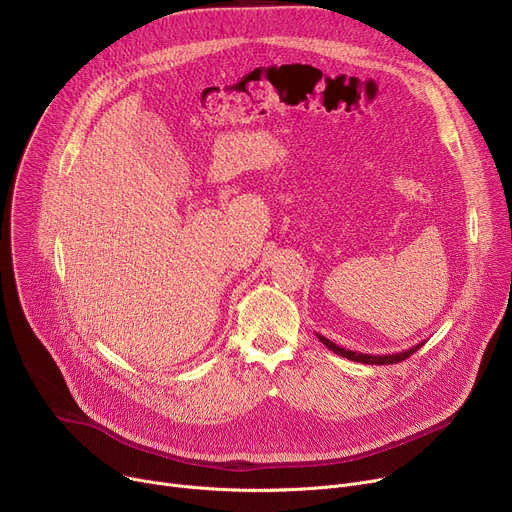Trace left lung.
Segmentation results:
<instances>
[{
    "instance_id": "8db88e82",
    "label": "left lung",
    "mask_w": 512,
    "mask_h": 512,
    "mask_svg": "<svg viewBox=\"0 0 512 512\" xmlns=\"http://www.w3.org/2000/svg\"><path fill=\"white\" fill-rule=\"evenodd\" d=\"M317 337H319V342H321L323 346H327L331 352H335V354H339V356H344V358H348V360H354V362H362V364H395V362H401V360H405V358H410L416 350H420V348L424 346V344H418V346H414V348H410V350H403V352H399V354L372 356V354L352 352V350H346V348H342V346H337V344L331 342V339H327V337L321 335V333H317Z\"/></svg>"
}]
</instances>
